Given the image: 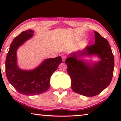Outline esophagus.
<instances>
[{
    "instance_id": "esophagus-1",
    "label": "esophagus",
    "mask_w": 121,
    "mask_h": 121,
    "mask_svg": "<svg viewBox=\"0 0 121 121\" xmlns=\"http://www.w3.org/2000/svg\"><path fill=\"white\" fill-rule=\"evenodd\" d=\"M65 59H66V56H62V60L63 62H64V61L65 60Z\"/></svg>"
}]
</instances>
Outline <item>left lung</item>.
I'll list each match as a JSON object with an SVG mask.
<instances>
[{
	"mask_svg": "<svg viewBox=\"0 0 121 121\" xmlns=\"http://www.w3.org/2000/svg\"><path fill=\"white\" fill-rule=\"evenodd\" d=\"M95 44L70 53L65 61L72 90L90 97L99 95L109 85L114 68V56L109 43L98 32L95 31ZM93 56L98 57L99 60L93 61L82 59Z\"/></svg>",
	"mask_w": 121,
	"mask_h": 121,
	"instance_id": "8db88e82",
	"label": "left lung"
}]
</instances>
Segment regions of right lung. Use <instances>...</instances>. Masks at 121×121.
Instances as JSON below:
<instances>
[{
  "label": "right lung",
  "instance_id": "add662e5",
  "mask_svg": "<svg viewBox=\"0 0 121 121\" xmlns=\"http://www.w3.org/2000/svg\"><path fill=\"white\" fill-rule=\"evenodd\" d=\"M34 31L22 32L12 41L5 62L6 74L9 83L22 95H35L46 92L50 87L51 75L62 62L61 56L45 59L31 70H23L17 64V51L34 36Z\"/></svg>",
  "mask_w": 121,
  "mask_h": 121
}]
</instances>
